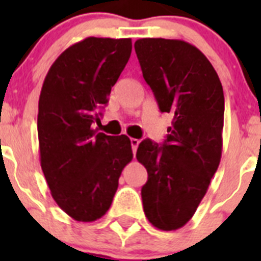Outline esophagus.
I'll return each instance as SVG.
<instances>
[{
    "label": "esophagus",
    "instance_id": "obj_1",
    "mask_svg": "<svg viewBox=\"0 0 261 261\" xmlns=\"http://www.w3.org/2000/svg\"><path fill=\"white\" fill-rule=\"evenodd\" d=\"M130 145H132V150L133 154H135L137 151L138 145H140V140H137V138H130Z\"/></svg>",
    "mask_w": 261,
    "mask_h": 261
}]
</instances>
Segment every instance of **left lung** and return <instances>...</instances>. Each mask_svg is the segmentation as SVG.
Masks as SVG:
<instances>
[{"label":"left lung","mask_w":261,"mask_h":261,"mask_svg":"<svg viewBox=\"0 0 261 261\" xmlns=\"http://www.w3.org/2000/svg\"><path fill=\"white\" fill-rule=\"evenodd\" d=\"M142 75L161 112L171 114L162 145L146 138L137 149L147 181L144 212L156 229H180L201 202L222 154L225 98L209 60L176 39L145 38L135 43Z\"/></svg>","instance_id":"left-lung-1"}]
</instances>
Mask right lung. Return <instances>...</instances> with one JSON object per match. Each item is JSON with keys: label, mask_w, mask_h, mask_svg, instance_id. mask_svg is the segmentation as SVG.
<instances>
[{"label": "right lung", "mask_w": 261, "mask_h": 261, "mask_svg": "<svg viewBox=\"0 0 261 261\" xmlns=\"http://www.w3.org/2000/svg\"><path fill=\"white\" fill-rule=\"evenodd\" d=\"M130 52V39L86 38L57 57L41 87V170L53 200L75 221L93 222L107 213L133 158L125 135L93 129Z\"/></svg>", "instance_id": "1"}]
</instances>
